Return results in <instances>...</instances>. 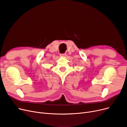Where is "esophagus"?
I'll list each match as a JSON object with an SVG mask.
<instances>
[{"instance_id":"1","label":"esophagus","mask_w":127,"mask_h":127,"mask_svg":"<svg viewBox=\"0 0 127 127\" xmlns=\"http://www.w3.org/2000/svg\"><path fill=\"white\" fill-rule=\"evenodd\" d=\"M60 56H61L65 57V56H66V53H64V54H60Z\"/></svg>"}]
</instances>
